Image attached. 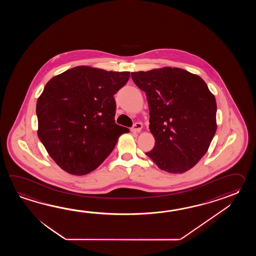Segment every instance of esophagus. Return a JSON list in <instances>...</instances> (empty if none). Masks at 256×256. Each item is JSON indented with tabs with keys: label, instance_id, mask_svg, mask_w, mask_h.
Here are the masks:
<instances>
[{
	"label": "esophagus",
	"instance_id": "34e87169",
	"mask_svg": "<svg viewBox=\"0 0 256 256\" xmlns=\"http://www.w3.org/2000/svg\"><path fill=\"white\" fill-rule=\"evenodd\" d=\"M142 128V124L141 122H136V124H134V127L132 128V130L134 132H140Z\"/></svg>",
	"mask_w": 256,
	"mask_h": 256
}]
</instances>
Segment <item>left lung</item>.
<instances>
[{
    "instance_id": "8db88e82",
    "label": "left lung",
    "mask_w": 256,
    "mask_h": 256,
    "mask_svg": "<svg viewBox=\"0 0 256 256\" xmlns=\"http://www.w3.org/2000/svg\"><path fill=\"white\" fill-rule=\"evenodd\" d=\"M146 94L149 129L156 144L146 156L172 174L192 168L207 152L217 130V104L206 82L178 68L132 72Z\"/></svg>"
}]
</instances>
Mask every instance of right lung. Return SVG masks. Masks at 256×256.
Segmentation results:
<instances>
[{
  "label": "right lung",
  "instance_id": "1",
  "mask_svg": "<svg viewBox=\"0 0 256 256\" xmlns=\"http://www.w3.org/2000/svg\"><path fill=\"white\" fill-rule=\"evenodd\" d=\"M129 71L78 66L52 78L36 102L38 136L58 166L71 174H88L129 132L115 124L114 95Z\"/></svg>",
  "mask_w": 256,
  "mask_h": 256
}]
</instances>
